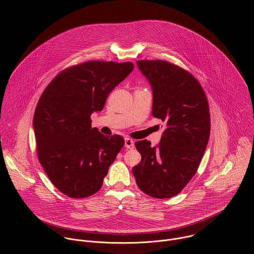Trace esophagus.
I'll return each instance as SVG.
<instances>
[{
  "mask_svg": "<svg viewBox=\"0 0 254 254\" xmlns=\"http://www.w3.org/2000/svg\"><path fill=\"white\" fill-rule=\"evenodd\" d=\"M125 146H126L127 148L132 149V148L134 147V142H133V140L130 139V138H128V137L125 138Z\"/></svg>",
  "mask_w": 254,
  "mask_h": 254,
  "instance_id": "1",
  "label": "esophagus"
}]
</instances>
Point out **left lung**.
I'll return each instance as SVG.
<instances>
[{
    "label": "left lung",
    "mask_w": 254,
    "mask_h": 254,
    "mask_svg": "<svg viewBox=\"0 0 254 254\" xmlns=\"http://www.w3.org/2000/svg\"><path fill=\"white\" fill-rule=\"evenodd\" d=\"M136 64L152 89V116L166 128L157 146L146 139L135 142L141 161L132 173L142 192L167 199L179 194L198 170L210 138L209 104L198 80L179 66L162 60Z\"/></svg>",
    "instance_id": "8db88e82"
}]
</instances>
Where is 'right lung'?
<instances>
[{"instance_id": "obj_1", "label": "right lung", "mask_w": 254, "mask_h": 254, "mask_svg": "<svg viewBox=\"0 0 254 254\" xmlns=\"http://www.w3.org/2000/svg\"><path fill=\"white\" fill-rule=\"evenodd\" d=\"M131 62L88 61L60 72L42 93L33 116L38 159L52 184L70 198L97 193L125 144L92 127L109 94L133 70Z\"/></svg>"}]
</instances>
